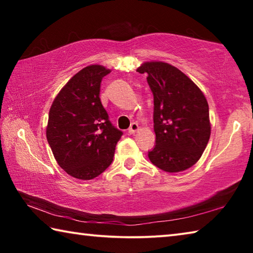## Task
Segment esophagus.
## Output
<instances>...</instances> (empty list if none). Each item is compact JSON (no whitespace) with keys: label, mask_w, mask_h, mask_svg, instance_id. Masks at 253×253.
<instances>
[{"label":"esophagus","mask_w":253,"mask_h":253,"mask_svg":"<svg viewBox=\"0 0 253 253\" xmlns=\"http://www.w3.org/2000/svg\"><path fill=\"white\" fill-rule=\"evenodd\" d=\"M137 130H138V125H137V123H131L129 129H128V132H129V134H134V132H136Z\"/></svg>","instance_id":"1"}]
</instances>
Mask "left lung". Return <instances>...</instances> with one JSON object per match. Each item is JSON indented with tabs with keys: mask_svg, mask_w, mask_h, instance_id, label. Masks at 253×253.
Listing matches in <instances>:
<instances>
[{
	"mask_svg": "<svg viewBox=\"0 0 253 253\" xmlns=\"http://www.w3.org/2000/svg\"><path fill=\"white\" fill-rule=\"evenodd\" d=\"M137 71L147 74L154 96L156 145L148 152L149 161L169 173L192 168L202 156L211 135L204 93L169 63L147 61Z\"/></svg>",
	"mask_w": 253,
	"mask_h": 253,
	"instance_id": "obj_1",
	"label": "left lung"
}]
</instances>
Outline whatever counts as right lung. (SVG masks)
Here are the masks:
<instances>
[{
	"instance_id": "1",
	"label": "right lung",
	"mask_w": 253,
	"mask_h": 253,
	"mask_svg": "<svg viewBox=\"0 0 253 253\" xmlns=\"http://www.w3.org/2000/svg\"><path fill=\"white\" fill-rule=\"evenodd\" d=\"M110 69L84 67L59 91L49 111L46 139L55 161L78 179H92L111 164L123 132L109 122L100 84Z\"/></svg>"
}]
</instances>
